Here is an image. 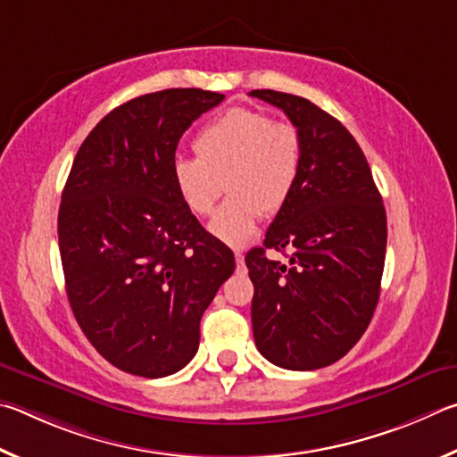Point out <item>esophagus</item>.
Here are the masks:
<instances>
[{"instance_id": "esophagus-1", "label": "esophagus", "mask_w": 457, "mask_h": 457, "mask_svg": "<svg viewBox=\"0 0 457 457\" xmlns=\"http://www.w3.org/2000/svg\"><path fill=\"white\" fill-rule=\"evenodd\" d=\"M235 259H237V265L241 269L245 265V254L241 251H235Z\"/></svg>"}]
</instances>
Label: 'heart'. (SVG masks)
I'll return each mask as SVG.
<instances>
[{
	"label": "heart",
	"instance_id": "b5f03b06",
	"mask_svg": "<svg viewBox=\"0 0 457 457\" xmlns=\"http://www.w3.org/2000/svg\"><path fill=\"white\" fill-rule=\"evenodd\" d=\"M192 148L196 158L172 166L176 192L190 212L206 216L227 188L230 195L208 230L230 246L249 243L262 214L275 216L289 204L305 166L299 128L243 106L206 122Z\"/></svg>",
	"mask_w": 457,
	"mask_h": 457
}]
</instances>
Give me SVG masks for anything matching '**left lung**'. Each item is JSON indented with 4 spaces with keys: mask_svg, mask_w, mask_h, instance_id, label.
<instances>
[{
    "mask_svg": "<svg viewBox=\"0 0 457 457\" xmlns=\"http://www.w3.org/2000/svg\"><path fill=\"white\" fill-rule=\"evenodd\" d=\"M251 96L281 108L305 142L297 190L262 246L245 257L254 285V343L283 370H321L371 323L386 262V208L365 154L337 118L301 96ZM267 248H289L290 262L269 260Z\"/></svg>",
    "mask_w": 457,
    "mask_h": 457,
    "instance_id": "obj_1",
    "label": "left lung"
}]
</instances>
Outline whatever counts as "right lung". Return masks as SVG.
Listing matches in <instances>:
<instances>
[{
    "label": "right lung",
    "instance_id": "right-lung-1",
    "mask_svg": "<svg viewBox=\"0 0 457 457\" xmlns=\"http://www.w3.org/2000/svg\"><path fill=\"white\" fill-rule=\"evenodd\" d=\"M224 100L200 87L144 94L104 116L62 192L60 257L74 317L96 351L140 378L180 371L235 254L176 192L180 136Z\"/></svg>",
    "mask_w": 457,
    "mask_h": 457
}]
</instances>
